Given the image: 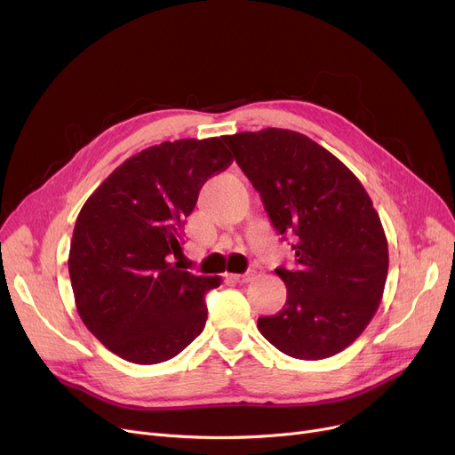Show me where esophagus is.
<instances>
[{
    "instance_id": "esophagus-1",
    "label": "esophagus",
    "mask_w": 455,
    "mask_h": 455,
    "mask_svg": "<svg viewBox=\"0 0 455 455\" xmlns=\"http://www.w3.org/2000/svg\"><path fill=\"white\" fill-rule=\"evenodd\" d=\"M230 279H234L235 283H240V284H245V283H249V281H252V279H254V273H238V275H230Z\"/></svg>"
}]
</instances>
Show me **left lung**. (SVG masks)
Masks as SVG:
<instances>
[{
	"label": "left lung",
	"mask_w": 455,
	"mask_h": 455,
	"mask_svg": "<svg viewBox=\"0 0 455 455\" xmlns=\"http://www.w3.org/2000/svg\"><path fill=\"white\" fill-rule=\"evenodd\" d=\"M279 234H295L298 269H275L286 305L259 318L262 337L293 359L320 361L361 337L383 298L387 235L366 189L337 156L281 128L225 135Z\"/></svg>",
	"instance_id": "obj_1"
}]
</instances>
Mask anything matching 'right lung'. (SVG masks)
Here are the masks:
<instances>
[{
  "label": "right lung",
  "mask_w": 455,
  "mask_h": 455,
  "mask_svg": "<svg viewBox=\"0 0 455 455\" xmlns=\"http://www.w3.org/2000/svg\"><path fill=\"white\" fill-rule=\"evenodd\" d=\"M232 164L223 137L154 145L118 165L76 220L68 273L85 327L135 364L172 359L203 332L221 276L171 262L199 191Z\"/></svg>",
  "instance_id": "add662e5"
}]
</instances>
